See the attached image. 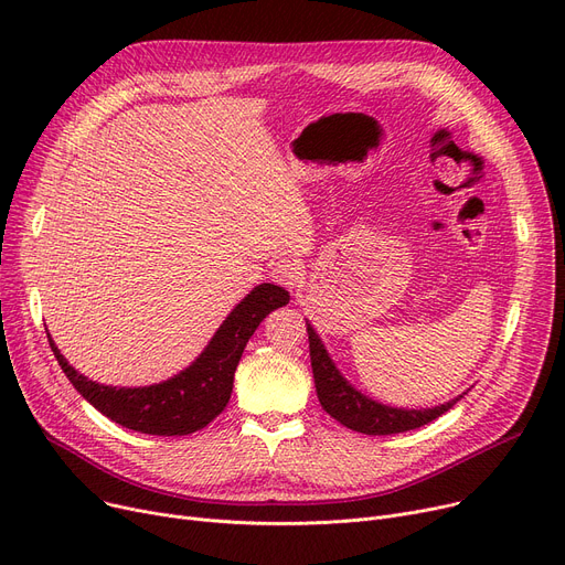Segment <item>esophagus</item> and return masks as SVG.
<instances>
[{
	"mask_svg": "<svg viewBox=\"0 0 565 565\" xmlns=\"http://www.w3.org/2000/svg\"><path fill=\"white\" fill-rule=\"evenodd\" d=\"M273 277L288 290H300L305 286V267L295 258H279L273 267Z\"/></svg>",
	"mask_w": 565,
	"mask_h": 565,
	"instance_id": "esophagus-1",
	"label": "esophagus"
}]
</instances>
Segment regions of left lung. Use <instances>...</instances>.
Returning <instances> with one entry per match:
<instances>
[{
    "instance_id": "obj_1",
    "label": "left lung",
    "mask_w": 565,
    "mask_h": 565,
    "mask_svg": "<svg viewBox=\"0 0 565 565\" xmlns=\"http://www.w3.org/2000/svg\"><path fill=\"white\" fill-rule=\"evenodd\" d=\"M307 332H309V354H311L318 401L330 417H334L339 424H343L350 430H358L364 435H394V433L414 430L435 422L462 398L458 396L449 403L428 407V409H401V407L375 403L373 398L354 390L352 384L339 373V369L330 360L328 350H324L322 341L318 339V334L313 332L309 322H307Z\"/></svg>"
}]
</instances>
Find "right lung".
I'll use <instances>...</instances> for the list:
<instances>
[{
    "label": "right lung",
    "instance_id": "obj_1",
    "mask_svg": "<svg viewBox=\"0 0 565 565\" xmlns=\"http://www.w3.org/2000/svg\"><path fill=\"white\" fill-rule=\"evenodd\" d=\"M288 300L290 295L281 286H256L220 324L192 366L151 387H105L77 373L50 334L47 341L73 387L107 419L146 435H190L211 424L226 407L249 337L267 313L288 305Z\"/></svg>",
    "mask_w": 565,
    "mask_h": 565
}]
</instances>
